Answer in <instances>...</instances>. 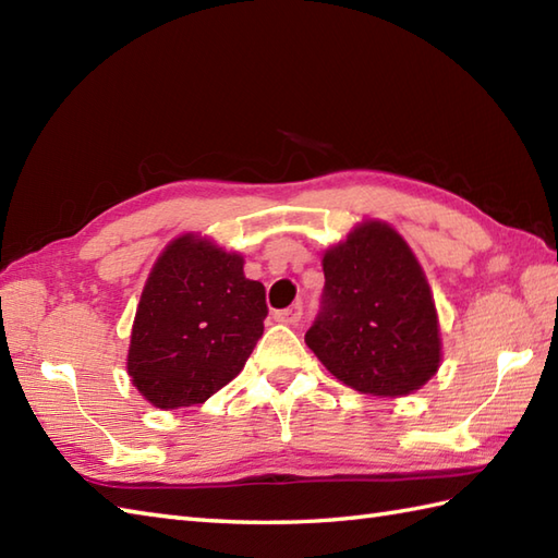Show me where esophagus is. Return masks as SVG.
I'll use <instances>...</instances> for the list:
<instances>
[{"instance_id": "1", "label": "esophagus", "mask_w": 558, "mask_h": 558, "mask_svg": "<svg viewBox=\"0 0 558 558\" xmlns=\"http://www.w3.org/2000/svg\"><path fill=\"white\" fill-rule=\"evenodd\" d=\"M302 314H304V306L298 302V304L288 306V310H280V312H276V322L298 326V324L302 322Z\"/></svg>"}]
</instances>
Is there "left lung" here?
Wrapping results in <instances>:
<instances>
[{
    "label": "left lung",
    "mask_w": 558,
    "mask_h": 558,
    "mask_svg": "<svg viewBox=\"0 0 558 558\" xmlns=\"http://www.w3.org/2000/svg\"><path fill=\"white\" fill-rule=\"evenodd\" d=\"M324 292L306 345L360 393L408 396L441 362L429 286L405 240L364 222L324 256Z\"/></svg>",
    "instance_id": "obj_1"
}]
</instances>
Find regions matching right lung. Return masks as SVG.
I'll return each instance as SVG.
<instances>
[{
	"mask_svg": "<svg viewBox=\"0 0 558 558\" xmlns=\"http://www.w3.org/2000/svg\"><path fill=\"white\" fill-rule=\"evenodd\" d=\"M244 260L186 234L165 248L141 294L126 369L156 408L206 402L264 336L266 290Z\"/></svg>",
	"mask_w": 558,
	"mask_h": 558,
	"instance_id": "obj_1",
	"label": "right lung"
}]
</instances>
